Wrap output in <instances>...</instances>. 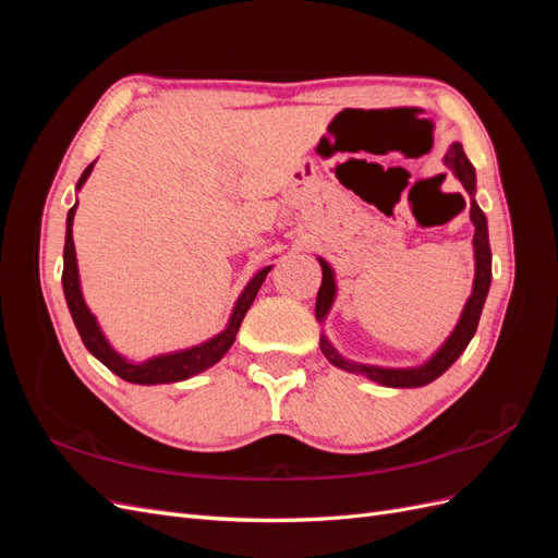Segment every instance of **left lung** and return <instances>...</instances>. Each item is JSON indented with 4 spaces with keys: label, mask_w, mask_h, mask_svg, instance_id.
<instances>
[{
    "label": "left lung",
    "mask_w": 558,
    "mask_h": 558,
    "mask_svg": "<svg viewBox=\"0 0 558 558\" xmlns=\"http://www.w3.org/2000/svg\"><path fill=\"white\" fill-rule=\"evenodd\" d=\"M445 165L453 172V177L463 183L465 193L470 195V221H472V226H475V238H472V251H475V281H472V293L461 312L459 324H456V328L451 330L445 344L437 349L426 363H421L416 367H379V365H365V363L349 361L328 342V337L320 332V340H318L320 353H324V356L335 367L344 369V373L361 375V377H367L381 386H391V388L426 386L447 373V369L456 363V359H459L465 351V347L472 340V335H475V330H477L484 302L488 295V286H492V246H488V226H486V216L475 199V191H477L475 167H472V162L468 160L465 150L459 142H453L447 148ZM318 265H320V272H324V279H320V289L316 295V320L318 324H324L330 307H332V302H335V295H337V283H335L332 267L324 258H318Z\"/></svg>",
    "instance_id": "obj_1"
}]
</instances>
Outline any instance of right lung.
I'll use <instances>...</instances> for the list:
<instances>
[{"label": "right lung", "instance_id": "add662e5", "mask_svg": "<svg viewBox=\"0 0 558 558\" xmlns=\"http://www.w3.org/2000/svg\"><path fill=\"white\" fill-rule=\"evenodd\" d=\"M95 162H90L86 170H83V174L76 183V191H81L83 183L88 181ZM74 214H76V205L70 211H66L62 291H64L66 307H70V314L74 318V326L81 335L83 344H86V349L93 353V356L99 363H105L113 375H118L130 384L154 386V384H174V381H183L189 377H195L199 373H205V369H209L211 365H216L218 361L226 356L228 349L234 344V337H238L242 320H244L248 307L253 305V300H256L260 286H263L269 269H272V265L258 269V272L253 275L251 281L244 286L242 295L238 298V302H234L226 330L214 335L211 340L202 342V344H195V347H189V349H179V351H172V353H160V356L146 359L142 363H134V361H128L125 356H121V353H118L109 344L102 328H99V324H97L95 314L88 310L86 300H83L81 279H78V263H76V248H74V238H72Z\"/></svg>", "mask_w": 558, "mask_h": 558}]
</instances>
